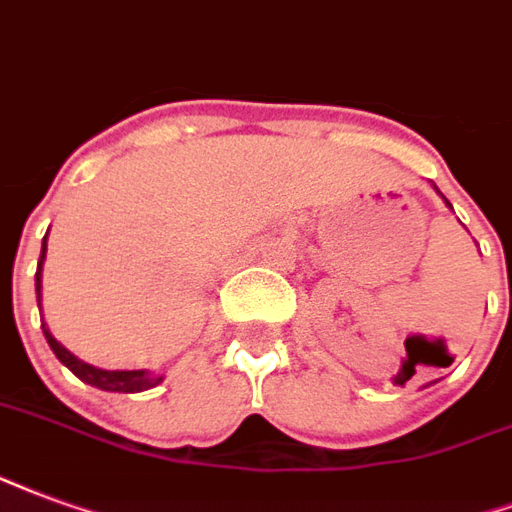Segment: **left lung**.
Here are the masks:
<instances>
[{"instance_id":"8db88e82","label":"left lung","mask_w":512,"mask_h":512,"mask_svg":"<svg viewBox=\"0 0 512 512\" xmlns=\"http://www.w3.org/2000/svg\"><path fill=\"white\" fill-rule=\"evenodd\" d=\"M447 207H450V201H447Z\"/></svg>"}]
</instances>
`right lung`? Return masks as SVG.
I'll return each instance as SVG.
<instances>
[{"instance_id":"obj_1","label":"right lung","mask_w":512,"mask_h":512,"mask_svg":"<svg viewBox=\"0 0 512 512\" xmlns=\"http://www.w3.org/2000/svg\"><path fill=\"white\" fill-rule=\"evenodd\" d=\"M43 259H46V240H43V251H40V261H37V272H35L37 308H40V289H43V281H40ZM43 335H46L51 352L59 357V363L67 365V368H70L81 382L92 384V387H98V390H108V393H141V390H149V387H155V384L163 382V376H152L149 371H103V368H95V365L78 360L76 354L67 352L65 346H62L54 335L48 333L46 322H43Z\"/></svg>"}]
</instances>
